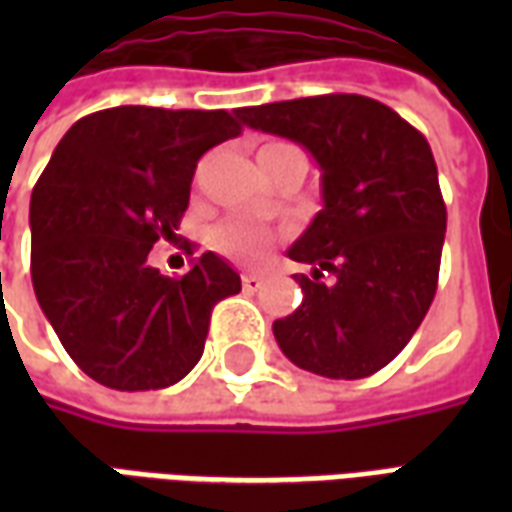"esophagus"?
I'll use <instances>...</instances> for the list:
<instances>
[{
	"instance_id": "obj_1",
	"label": "esophagus",
	"mask_w": 512,
	"mask_h": 512,
	"mask_svg": "<svg viewBox=\"0 0 512 512\" xmlns=\"http://www.w3.org/2000/svg\"><path fill=\"white\" fill-rule=\"evenodd\" d=\"M263 282H266V279L260 277V274H244V279H241V285H244L246 293H257V290L263 288Z\"/></svg>"
}]
</instances>
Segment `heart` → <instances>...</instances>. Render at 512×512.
Listing matches in <instances>:
<instances>
[{
	"instance_id": "b5f03b06",
	"label": "heart",
	"mask_w": 512,
	"mask_h": 512,
	"mask_svg": "<svg viewBox=\"0 0 512 512\" xmlns=\"http://www.w3.org/2000/svg\"><path fill=\"white\" fill-rule=\"evenodd\" d=\"M279 147V145H266ZM277 244V233H271L260 224L249 222V219H227V222L216 224L211 230V246L219 255L230 257L235 263L244 266H257L263 263L271 249Z\"/></svg>"
}]
</instances>
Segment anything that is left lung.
Masks as SVG:
<instances>
[{
	"label": "left lung",
	"mask_w": 512,
	"mask_h": 512,
	"mask_svg": "<svg viewBox=\"0 0 512 512\" xmlns=\"http://www.w3.org/2000/svg\"><path fill=\"white\" fill-rule=\"evenodd\" d=\"M246 126L307 147L323 211L288 249L299 310L274 321L282 354L323 378H367L414 337L439 285L447 208L430 145L395 109L365 95L244 106ZM323 273H332L326 283Z\"/></svg>",
	"instance_id": "obj_1"
}]
</instances>
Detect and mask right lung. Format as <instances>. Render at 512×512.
<instances>
[{
  "label": "right lung",
  "mask_w": 512,
  "mask_h": 512,
  "mask_svg": "<svg viewBox=\"0 0 512 512\" xmlns=\"http://www.w3.org/2000/svg\"><path fill=\"white\" fill-rule=\"evenodd\" d=\"M241 134L224 109L115 106L62 136L29 202L32 288L62 348L109 389L178 384L200 362L211 312L241 290L205 252L183 277L147 266L189 208L202 153Z\"/></svg>",
  "instance_id": "obj_1"
}]
</instances>
